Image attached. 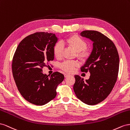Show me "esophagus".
<instances>
[{
    "instance_id": "1",
    "label": "esophagus",
    "mask_w": 130,
    "mask_h": 130,
    "mask_svg": "<svg viewBox=\"0 0 130 130\" xmlns=\"http://www.w3.org/2000/svg\"><path fill=\"white\" fill-rule=\"evenodd\" d=\"M70 76L69 74H68V73H65V74H64V76H65V78L68 77V76Z\"/></svg>"
}]
</instances>
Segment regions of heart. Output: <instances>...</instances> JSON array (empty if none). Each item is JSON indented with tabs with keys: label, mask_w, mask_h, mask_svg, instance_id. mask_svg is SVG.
Wrapping results in <instances>:
<instances>
[{
	"label": "heart",
	"mask_w": 130,
	"mask_h": 130,
	"mask_svg": "<svg viewBox=\"0 0 130 130\" xmlns=\"http://www.w3.org/2000/svg\"><path fill=\"white\" fill-rule=\"evenodd\" d=\"M64 43L76 51V57L81 61L85 62L89 58L91 52L87 48V42L79 36L76 34L70 36L65 40ZM63 50L64 47L62 44L60 42H57L54 44L53 48L54 57L57 59L61 58L62 55ZM78 63L76 61L66 60L60 65V68L66 72L71 73L78 67Z\"/></svg>",
	"instance_id": "1"
}]
</instances>
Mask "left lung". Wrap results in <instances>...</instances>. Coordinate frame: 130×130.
<instances>
[{"label":"left lung","mask_w":130,"mask_h":130,"mask_svg":"<svg viewBox=\"0 0 130 130\" xmlns=\"http://www.w3.org/2000/svg\"><path fill=\"white\" fill-rule=\"evenodd\" d=\"M93 41V50L82 72L90 73L84 82L83 78L75 75L73 90L81 101L95 105L107 98L116 84L119 68V57L114 43L98 31L84 30L80 33Z\"/></svg>","instance_id":"left-lung-1"}]
</instances>
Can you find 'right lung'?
<instances>
[{"instance_id":"obj_1","label":"right lung","mask_w":130,"mask_h":130,"mask_svg":"<svg viewBox=\"0 0 130 130\" xmlns=\"http://www.w3.org/2000/svg\"><path fill=\"white\" fill-rule=\"evenodd\" d=\"M57 40L54 34L35 32L21 41L13 55V78L21 95L32 104L42 106L54 99L58 86L64 79L59 72L51 76L42 73L46 63L53 60Z\"/></svg>"}]
</instances>
